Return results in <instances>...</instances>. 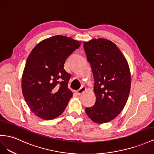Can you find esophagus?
<instances>
[{
  "instance_id": "esophagus-1",
  "label": "esophagus",
  "mask_w": 154,
  "mask_h": 154,
  "mask_svg": "<svg viewBox=\"0 0 154 154\" xmlns=\"http://www.w3.org/2000/svg\"><path fill=\"white\" fill-rule=\"evenodd\" d=\"M86 88L85 87V86H82V87H81V88L80 89H79L77 91V94L78 95H81V94L83 93V92H85V91H86Z\"/></svg>"
}]
</instances>
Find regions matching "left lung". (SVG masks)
<instances>
[{"instance_id": "left-lung-1", "label": "left lung", "mask_w": 154, "mask_h": 154, "mask_svg": "<svg viewBox=\"0 0 154 154\" xmlns=\"http://www.w3.org/2000/svg\"><path fill=\"white\" fill-rule=\"evenodd\" d=\"M87 60L94 78L96 103L86 107V115L97 124L116 118L124 109L131 88V74L127 60L111 41L93 39L84 43Z\"/></svg>"}]
</instances>
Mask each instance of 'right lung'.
<instances>
[{
  "label": "right lung",
  "mask_w": 154,
  "mask_h": 154,
  "mask_svg": "<svg viewBox=\"0 0 154 154\" xmlns=\"http://www.w3.org/2000/svg\"><path fill=\"white\" fill-rule=\"evenodd\" d=\"M81 43L57 35L39 42L29 55L22 75V92L30 109L43 120L62 115L73 96L68 88L70 74L64 67Z\"/></svg>",
  "instance_id": "obj_1"
}]
</instances>
